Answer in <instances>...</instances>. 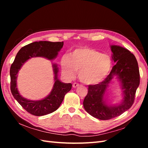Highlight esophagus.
I'll return each instance as SVG.
<instances>
[{"label": "esophagus", "instance_id": "obj_1", "mask_svg": "<svg viewBox=\"0 0 148 148\" xmlns=\"http://www.w3.org/2000/svg\"><path fill=\"white\" fill-rule=\"evenodd\" d=\"M79 86V84L78 83H74L73 84V87L74 88H77V87H78Z\"/></svg>", "mask_w": 148, "mask_h": 148}]
</instances>
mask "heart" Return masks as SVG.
Wrapping results in <instances>:
<instances>
[{
  "label": "heart",
  "mask_w": 148,
  "mask_h": 148,
  "mask_svg": "<svg viewBox=\"0 0 148 148\" xmlns=\"http://www.w3.org/2000/svg\"><path fill=\"white\" fill-rule=\"evenodd\" d=\"M61 66L64 73L69 77H73L78 71L82 82L87 84L100 83L110 72L112 61L106 54L89 47L77 49L70 56H64L61 59Z\"/></svg>",
  "instance_id": "1"
}]
</instances>
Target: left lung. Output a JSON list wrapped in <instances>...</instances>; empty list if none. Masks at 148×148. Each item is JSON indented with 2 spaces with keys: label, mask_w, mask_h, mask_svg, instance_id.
I'll return each mask as SVG.
<instances>
[{
  "label": "left lung",
  "mask_w": 148,
  "mask_h": 148,
  "mask_svg": "<svg viewBox=\"0 0 148 148\" xmlns=\"http://www.w3.org/2000/svg\"><path fill=\"white\" fill-rule=\"evenodd\" d=\"M112 59L116 64L107 77L97 84L89 85L87 95L83 101L84 108L92 117L107 120L122 114L129 109L135 101L140 76L138 62L128 49L119 46H111ZM115 75L121 82L124 99L119 105L108 106L104 101L106 88Z\"/></svg>",
  "instance_id": "left-lung-1"
}]
</instances>
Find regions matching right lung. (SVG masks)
<instances>
[{
	"label": "right lung",
	"instance_id": "right-lung-1",
	"mask_svg": "<svg viewBox=\"0 0 148 148\" xmlns=\"http://www.w3.org/2000/svg\"><path fill=\"white\" fill-rule=\"evenodd\" d=\"M63 46L64 42L39 41L30 43L21 48L11 65L10 75L12 95L22 107L31 114L42 116L56 111L60 107L65 95L71 90L72 84L62 83L57 78L59 69L57 65L53 64L55 83L50 95L39 101L28 100L20 95L16 88V78L18 71L25 62L32 57H43L49 60H53L56 58L58 52L60 51Z\"/></svg>",
	"mask_w": 148,
	"mask_h": 148
}]
</instances>
